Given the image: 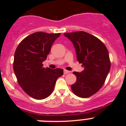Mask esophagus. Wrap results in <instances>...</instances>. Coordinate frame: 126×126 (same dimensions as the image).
I'll return each instance as SVG.
<instances>
[{
    "label": "esophagus",
    "mask_w": 126,
    "mask_h": 126,
    "mask_svg": "<svg viewBox=\"0 0 126 126\" xmlns=\"http://www.w3.org/2000/svg\"><path fill=\"white\" fill-rule=\"evenodd\" d=\"M71 73V71H66V70H64V74H69V73Z\"/></svg>",
    "instance_id": "34e87169"
}]
</instances>
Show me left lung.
Wrapping results in <instances>:
<instances>
[{"label": "left lung", "mask_w": 126, "mask_h": 126, "mask_svg": "<svg viewBox=\"0 0 126 126\" xmlns=\"http://www.w3.org/2000/svg\"><path fill=\"white\" fill-rule=\"evenodd\" d=\"M64 35L73 43L77 60L84 67L81 73H73L77 79L71 85L72 91L79 97H89L102 88L110 71L109 52L103 42L86 32L65 33Z\"/></svg>", "instance_id": "8db88e82"}]
</instances>
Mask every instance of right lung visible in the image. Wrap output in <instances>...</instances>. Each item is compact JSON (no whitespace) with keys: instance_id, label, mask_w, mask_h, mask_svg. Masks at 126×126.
<instances>
[{"instance_id":"add662e5","label":"right lung","mask_w":126,"mask_h":126,"mask_svg":"<svg viewBox=\"0 0 126 126\" xmlns=\"http://www.w3.org/2000/svg\"><path fill=\"white\" fill-rule=\"evenodd\" d=\"M61 33L36 32L19 44L14 53V73L20 86L29 96L36 100L52 94L56 81L63 75L62 69L43 67L53 42Z\"/></svg>"}]
</instances>
